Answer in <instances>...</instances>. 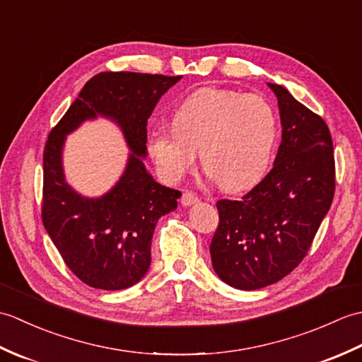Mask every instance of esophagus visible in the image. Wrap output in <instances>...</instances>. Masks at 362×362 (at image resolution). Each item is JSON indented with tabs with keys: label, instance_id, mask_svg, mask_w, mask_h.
Returning <instances> with one entry per match:
<instances>
[{
	"label": "esophagus",
	"instance_id": "34e87169",
	"mask_svg": "<svg viewBox=\"0 0 362 362\" xmlns=\"http://www.w3.org/2000/svg\"><path fill=\"white\" fill-rule=\"evenodd\" d=\"M196 202H199V197L194 193H191V191H185V193H183V196H182V205L183 206L194 205Z\"/></svg>",
	"mask_w": 362,
	"mask_h": 362
}]
</instances>
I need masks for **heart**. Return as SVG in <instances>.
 <instances>
[{
  "mask_svg": "<svg viewBox=\"0 0 362 362\" xmlns=\"http://www.w3.org/2000/svg\"><path fill=\"white\" fill-rule=\"evenodd\" d=\"M174 129H157L148 153L160 174L177 182L196 163L226 191L263 179L279 138V119L266 99L233 90L202 88L177 107Z\"/></svg>",
  "mask_w": 362,
  "mask_h": 362,
  "instance_id": "heart-1",
  "label": "heart"
}]
</instances>
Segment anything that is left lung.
Instances as JSON below:
<instances>
[{"label":"left lung","mask_w":362,"mask_h":362,"mask_svg":"<svg viewBox=\"0 0 362 362\" xmlns=\"http://www.w3.org/2000/svg\"><path fill=\"white\" fill-rule=\"evenodd\" d=\"M281 144L274 168L240 201L222 199L210 244L214 272L232 288L261 289L300 264L334 196L333 140L327 122L279 83Z\"/></svg>","instance_id":"1"}]
</instances>
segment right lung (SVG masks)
I'll return each instance as SVG.
<instances>
[{
    "label": "right lung",
    "mask_w": 362,
    "mask_h": 362,
    "mask_svg": "<svg viewBox=\"0 0 362 362\" xmlns=\"http://www.w3.org/2000/svg\"><path fill=\"white\" fill-rule=\"evenodd\" d=\"M182 76L105 71L91 78L54 127L43 152L46 232L65 264L91 288L134 286L151 266L157 221L177 209L180 191L160 185L144 166L148 118ZM103 116L121 129L131 149L127 169L101 198H86L67 185L62 152L68 133Z\"/></svg>",
    "instance_id": "right-lung-1"
}]
</instances>
